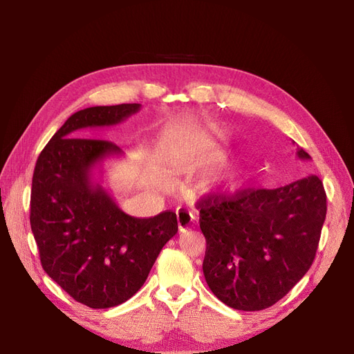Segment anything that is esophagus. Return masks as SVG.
<instances>
[{"label":"esophagus","mask_w":354,"mask_h":354,"mask_svg":"<svg viewBox=\"0 0 354 354\" xmlns=\"http://www.w3.org/2000/svg\"><path fill=\"white\" fill-rule=\"evenodd\" d=\"M192 214L183 208H178L177 209V224H178V230L180 232H185L192 223Z\"/></svg>","instance_id":"1"}]
</instances>
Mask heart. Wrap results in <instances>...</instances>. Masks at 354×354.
I'll return each mask as SVG.
<instances>
[{"label": "heart", "mask_w": 354, "mask_h": 354, "mask_svg": "<svg viewBox=\"0 0 354 354\" xmlns=\"http://www.w3.org/2000/svg\"><path fill=\"white\" fill-rule=\"evenodd\" d=\"M241 164H227L212 168L205 177L207 190H229L232 189L242 173Z\"/></svg>", "instance_id": "heart-1"}]
</instances>
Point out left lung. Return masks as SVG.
Masks as SVG:
<instances>
[{
    "instance_id": "obj_1",
    "label": "left lung",
    "mask_w": 354,
    "mask_h": 354,
    "mask_svg": "<svg viewBox=\"0 0 354 354\" xmlns=\"http://www.w3.org/2000/svg\"><path fill=\"white\" fill-rule=\"evenodd\" d=\"M299 159L310 155L298 149ZM207 241L202 270L220 301L255 312L283 298L308 272L326 217L317 176L277 189H243L198 202Z\"/></svg>"
}]
</instances>
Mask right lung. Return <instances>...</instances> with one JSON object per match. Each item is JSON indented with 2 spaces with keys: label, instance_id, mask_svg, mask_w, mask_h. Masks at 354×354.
Wrapping results in <instances>:
<instances>
[{
  "label": "right lung",
  "instance_id": "right-lung-1",
  "mask_svg": "<svg viewBox=\"0 0 354 354\" xmlns=\"http://www.w3.org/2000/svg\"><path fill=\"white\" fill-rule=\"evenodd\" d=\"M140 108L124 103L73 113L42 149L32 177L29 218L42 269L75 301L91 308L131 298L178 230L176 212L131 217L91 181L94 165L122 151L85 130L116 125Z\"/></svg>",
  "mask_w": 354,
  "mask_h": 354
}]
</instances>
